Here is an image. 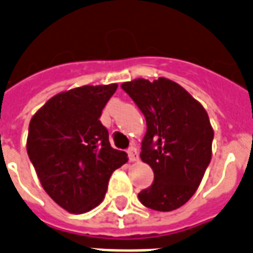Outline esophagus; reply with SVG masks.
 I'll list each match as a JSON object with an SVG mask.
<instances>
[{
  "label": "esophagus",
  "instance_id": "34e87169",
  "mask_svg": "<svg viewBox=\"0 0 253 253\" xmlns=\"http://www.w3.org/2000/svg\"><path fill=\"white\" fill-rule=\"evenodd\" d=\"M127 154H128V159H130V162L138 161V151H136V148L135 147L128 148V150H127Z\"/></svg>",
  "mask_w": 253,
  "mask_h": 253
}]
</instances>
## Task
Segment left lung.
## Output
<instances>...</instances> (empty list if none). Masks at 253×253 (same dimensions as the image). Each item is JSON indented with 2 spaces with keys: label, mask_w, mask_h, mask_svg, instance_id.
Wrapping results in <instances>:
<instances>
[{
  "label": "left lung",
  "mask_w": 253,
  "mask_h": 253,
  "mask_svg": "<svg viewBox=\"0 0 253 253\" xmlns=\"http://www.w3.org/2000/svg\"><path fill=\"white\" fill-rule=\"evenodd\" d=\"M121 87L147 123L140 159L154 171V182L138 194L140 203L162 212L182 207L195 194L211 162L213 130L207 111L167 78H139Z\"/></svg>",
  "instance_id": "obj_1"
}]
</instances>
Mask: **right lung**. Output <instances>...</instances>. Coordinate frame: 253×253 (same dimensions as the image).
I'll list each match as a JSON object with an SVG mask.
<instances>
[{
    "label": "right lung",
    "mask_w": 253,
    "mask_h": 253,
    "mask_svg": "<svg viewBox=\"0 0 253 253\" xmlns=\"http://www.w3.org/2000/svg\"><path fill=\"white\" fill-rule=\"evenodd\" d=\"M118 84L82 86L50 98L29 125L28 155L43 190L71 213L101 203L127 154L111 147L99 118Z\"/></svg>",
    "instance_id": "right-lung-1"
}]
</instances>
